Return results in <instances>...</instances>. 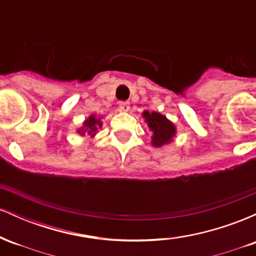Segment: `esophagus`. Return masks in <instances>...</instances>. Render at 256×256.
<instances>
[{
	"instance_id": "obj_1",
	"label": "esophagus",
	"mask_w": 256,
	"mask_h": 256,
	"mask_svg": "<svg viewBox=\"0 0 256 256\" xmlns=\"http://www.w3.org/2000/svg\"><path fill=\"white\" fill-rule=\"evenodd\" d=\"M119 108H120V110H122V112H128V110H130V102H128V101L119 102Z\"/></svg>"
}]
</instances>
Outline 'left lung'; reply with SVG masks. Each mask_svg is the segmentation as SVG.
<instances>
[{
    "mask_svg": "<svg viewBox=\"0 0 256 256\" xmlns=\"http://www.w3.org/2000/svg\"><path fill=\"white\" fill-rule=\"evenodd\" d=\"M143 118L152 132V146L158 148L171 142L172 137L176 134V128L165 116L156 112L149 113L146 110L143 112Z\"/></svg>",
    "mask_w": 256,
    "mask_h": 256,
    "instance_id": "left-lung-1",
    "label": "left lung"
}]
</instances>
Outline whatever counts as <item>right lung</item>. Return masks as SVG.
Here are the masks:
<instances>
[{
    "mask_svg": "<svg viewBox=\"0 0 256 256\" xmlns=\"http://www.w3.org/2000/svg\"><path fill=\"white\" fill-rule=\"evenodd\" d=\"M102 128V122L100 119H96L95 116H90L89 119H86L84 122L83 128H80L78 132L79 134H91V136H95V134L98 132V128Z\"/></svg>",
    "mask_w": 256,
    "mask_h": 256,
    "instance_id": "obj_1",
    "label": "right lung"
}]
</instances>
